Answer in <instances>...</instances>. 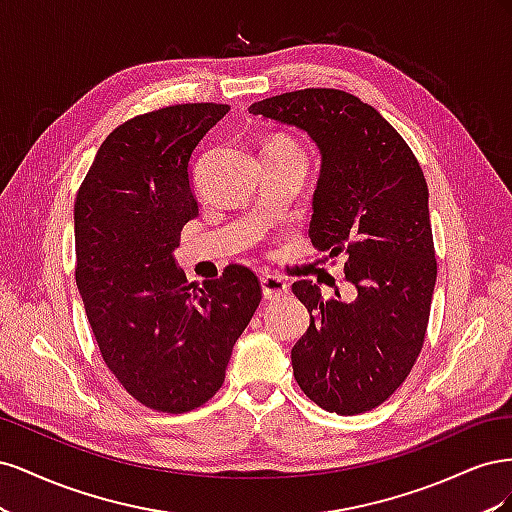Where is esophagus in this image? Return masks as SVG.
Returning a JSON list of instances; mask_svg holds the SVG:
<instances>
[{
  "label": "esophagus",
  "instance_id": "esophagus-1",
  "mask_svg": "<svg viewBox=\"0 0 512 512\" xmlns=\"http://www.w3.org/2000/svg\"><path fill=\"white\" fill-rule=\"evenodd\" d=\"M260 288H262V297L269 299V301L286 297V294H288V284L277 275H262L260 277Z\"/></svg>",
  "mask_w": 512,
  "mask_h": 512
}]
</instances>
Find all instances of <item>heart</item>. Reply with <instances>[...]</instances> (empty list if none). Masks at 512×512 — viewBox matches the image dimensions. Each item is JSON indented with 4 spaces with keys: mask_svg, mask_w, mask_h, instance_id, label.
I'll list each match as a JSON object with an SVG mask.
<instances>
[{
    "mask_svg": "<svg viewBox=\"0 0 512 512\" xmlns=\"http://www.w3.org/2000/svg\"><path fill=\"white\" fill-rule=\"evenodd\" d=\"M271 147H288V149H297V145H294L290 138H275V141L269 143Z\"/></svg>",
    "mask_w": 512,
    "mask_h": 512,
    "instance_id": "obj_1",
    "label": "heart"
}]
</instances>
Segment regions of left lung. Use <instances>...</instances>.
I'll use <instances>...</instances> for the list:
<instances>
[{
    "mask_svg": "<svg viewBox=\"0 0 512 512\" xmlns=\"http://www.w3.org/2000/svg\"><path fill=\"white\" fill-rule=\"evenodd\" d=\"M252 115L305 132L320 151L309 239L346 254L356 299L324 301L309 280L292 292L309 312L292 371L322 410L361 414L410 374L429 322L436 254L429 192L414 153L374 106L339 89H301L254 102Z\"/></svg>",
    "mask_w": 512,
    "mask_h": 512,
    "instance_id": "8db88e82",
    "label": "left lung"
}]
</instances>
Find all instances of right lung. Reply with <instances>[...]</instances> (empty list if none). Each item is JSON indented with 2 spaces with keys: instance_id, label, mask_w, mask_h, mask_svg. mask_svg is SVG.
I'll list each match as a JSON object with an SVG mask.
<instances>
[{
  "instance_id": "add662e5",
  "label": "right lung",
  "mask_w": 512,
  "mask_h": 512,
  "mask_svg": "<svg viewBox=\"0 0 512 512\" xmlns=\"http://www.w3.org/2000/svg\"><path fill=\"white\" fill-rule=\"evenodd\" d=\"M228 111L177 104L121 123L76 194V286L91 331L106 367L151 410L190 412L218 393L260 303L247 267L198 288L173 256L198 215L194 149Z\"/></svg>"
}]
</instances>
